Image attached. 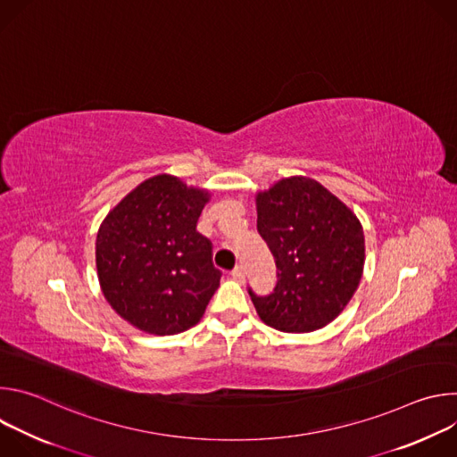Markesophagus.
Masks as SVG:
<instances>
[{"label":"esophagus","instance_id":"esophagus-1","mask_svg":"<svg viewBox=\"0 0 457 457\" xmlns=\"http://www.w3.org/2000/svg\"><path fill=\"white\" fill-rule=\"evenodd\" d=\"M231 277L237 280V282H244L245 280V271L242 266H237L233 271H231Z\"/></svg>","mask_w":457,"mask_h":457}]
</instances>
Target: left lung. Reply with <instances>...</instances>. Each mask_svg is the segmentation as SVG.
<instances>
[{
    "label": "left lung",
    "mask_w": 457,
    "mask_h": 457,
    "mask_svg": "<svg viewBox=\"0 0 457 457\" xmlns=\"http://www.w3.org/2000/svg\"><path fill=\"white\" fill-rule=\"evenodd\" d=\"M256 215L277 264L273 293L247 289L260 320L282 333L325 328L361 280L365 238L358 217L309 177L282 179L256 193Z\"/></svg>",
    "instance_id": "left-lung-1"
}]
</instances>
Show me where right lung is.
Listing matches in <instances>:
<instances>
[{
  "label": "right lung",
  "instance_id": "right-lung-1",
  "mask_svg": "<svg viewBox=\"0 0 457 457\" xmlns=\"http://www.w3.org/2000/svg\"><path fill=\"white\" fill-rule=\"evenodd\" d=\"M206 189L179 177L141 182L106 215L96 240L106 302L134 328L177 335L199 323L220 282L212 242L197 231Z\"/></svg>",
  "mask_w": 457,
  "mask_h": 457
}]
</instances>
